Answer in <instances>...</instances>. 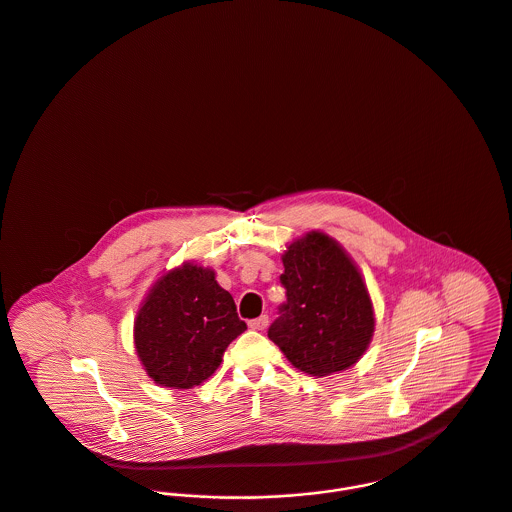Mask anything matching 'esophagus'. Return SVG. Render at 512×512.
I'll use <instances>...</instances> for the list:
<instances>
[{
	"label": "esophagus",
	"instance_id": "obj_1",
	"mask_svg": "<svg viewBox=\"0 0 512 512\" xmlns=\"http://www.w3.org/2000/svg\"><path fill=\"white\" fill-rule=\"evenodd\" d=\"M267 325H269V317L267 315H261V317L249 321V327L255 329V331H263V329H267Z\"/></svg>",
	"mask_w": 512,
	"mask_h": 512
}]
</instances>
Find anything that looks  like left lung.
<instances>
[{"label": "left lung", "instance_id": "1", "mask_svg": "<svg viewBox=\"0 0 512 512\" xmlns=\"http://www.w3.org/2000/svg\"><path fill=\"white\" fill-rule=\"evenodd\" d=\"M286 302L269 339L294 368L329 376L351 368L374 335L368 288L349 253L323 232H308L282 255Z\"/></svg>", "mask_w": 512, "mask_h": 512}]
</instances>
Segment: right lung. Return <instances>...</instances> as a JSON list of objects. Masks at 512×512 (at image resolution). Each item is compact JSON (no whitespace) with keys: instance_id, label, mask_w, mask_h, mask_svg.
<instances>
[{"instance_id":"add662e5","label":"right lung","mask_w":512,"mask_h":512,"mask_svg":"<svg viewBox=\"0 0 512 512\" xmlns=\"http://www.w3.org/2000/svg\"><path fill=\"white\" fill-rule=\"evenodd\" d=\"M245 329L214 271L183 263L150 288L134 319V347L156 384L189 390L216 372L228 345Z\"/></svg>"}]
</instances>
